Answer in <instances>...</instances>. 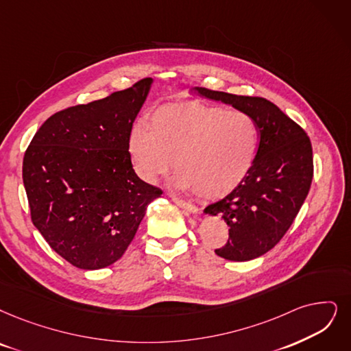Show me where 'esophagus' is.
Here are the masks:
<instances>
[{
	"label": "esophagus",
	"mask_w": 351,
	"mask_h": 351,
	"mask_svg": "<svg viewBox=\"0 0 351 351\" xmlns=\"http://www.w3.org/2000/svg\"><path fill=\"white\" fill-rule=\"evenodd\" d=\"M171 200H173L178 207L184 208L186 212H189V213H191V215H195V213L199 212V208H197V207L193 206V204H190V203H187V202H184V200H181V199H178V197H176V195H171Z\"/></svg>",
	"instance_id": "1"
}]
</instances>
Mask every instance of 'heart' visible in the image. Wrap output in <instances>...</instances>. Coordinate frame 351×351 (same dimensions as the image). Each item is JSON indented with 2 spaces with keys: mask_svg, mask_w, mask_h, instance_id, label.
Here are the masks:
<instances>
[{
  "mask_svg": "<svg viewBox=\"0 0 351 351\" xmlns=\"http://www.w3.org/2000/svg\"><path fill=\"white\" fill-rule=\"evenodd\" d=\"M259 147L255 119L243 110H224L199 102L165 105L148 128H132L128 154L136 176L148 184L176 168L174 184L202 199H217L239 186Z\"/></svg>",
  "mask_w": 351,
  "mask_h": 351,
  "instance_id": "b5f03b06",
  "label": "heart"
}]
</instances>
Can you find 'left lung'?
Masks as SVG:
<instances>
[{
    "label": "left lung",
    "mask_w": 351,
    "mask_h": 351,
    "mask_svg": "<svg viewBox=\"0 0 351 351\" xmlns=\"http://www.w3.org/2000/svg\"><path fill=\"white\" fill-rule=\"evenodd\" d=\"M207 99L232 105L255 119L259 147L249 174L204 213L229 226L228 243L216 255L246 262L271 250L287 233L313 181V148L305 131L263 97L193 88Z\"/></svg>",
    "instance_id": "obj_1"
}]
</instances>
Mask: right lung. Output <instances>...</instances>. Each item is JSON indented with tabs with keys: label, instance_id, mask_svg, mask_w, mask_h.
I'll return each instance as SVG.
<instances>
[{
	"label": "right lung",
	"instance_id": "1",
	"mask_svg": "<svg viewBox=\"0 0 351 351\" xmlns=\"http://www.w3.org/2000/svg\"><path fill=\"white\" fill-rule=\"evenodd\" d=\"M152 79L51 115L24 154L23 183L33 224L50 247L80 269L123 254L161 190L139 178L128 136Z\"/></svg>",
	"mask_w": 351,
	"mask_h": 351
}]
</instances>
